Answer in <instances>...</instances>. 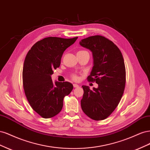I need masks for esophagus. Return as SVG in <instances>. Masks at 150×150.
<instances>
[{
  "mask_svg": "<svg viewBox=\"0 0 150 150\" xmlns=\"http://www.w3.org/2000/svg\"><path fill=\"white\" fill-rule=\"evenodd\" d=\"M73 86H74V88H78L79 87V85L77 84H74Z\"/></svg>",
  "mask_w": 150,
  "mask_h": 150,
  "instance_id": "esophagus-1",
  "label": "esophagus"
}]
</instances>
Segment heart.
<instances>
[{
    "label": "heart",
    "instance_id": "obj_1",
    "mask_svg": "<svg viewBox=\"0 0 150 150\" xmlns=\"http://www.w3.org/2000/svg\"><path fill=\"white\" fill-rule=\"evenodd\" d=\"M85 52L84 51H79L78 52ZM74 79H78V78H77V76H74Z\"/></svg>",
    "mask_w": 150,
    "mask_h": 150
}]
</instances>
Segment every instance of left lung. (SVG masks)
<instances>
[{"label": "left lung", "mask_w": 150, "mask_h": 150, "mask_svg": "<svg viewBox=\"0 0 150 150\" xmlns=\"http://www.w3.org/2000/svg\"><path fill=\"white\" fill-rule=\"evenodd\" d=\"M79 44L93 54V67L88 79L98 84L92 90L88 86H82L81 108L90 118L103 120L115 110L123 94L126 83L124 59L119 48L101 35L82 39Z\"/></svg>", "instance_id": "8db88e82"}]
</instances>
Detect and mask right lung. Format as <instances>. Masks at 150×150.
Listing matches in <instances>:
<instances>
[{
	"label": "right lung",
	"instance_id": "right-lung-1",
	"mask_svg": "<svg viewBox=\"0 0 150 150\" xmlns=\"http://www.w3.org/2000/svg\"><path fill=\"white\" fill-rule=\"evenodd\" d=\"M77 39L44 38L36 42L25 57L22 71L25 94L32 108L44 118L60 112L63 99L73 89L69 82L54 83L51 76L59 67L65 50Z\"/></svg>",
	"mask_w": 150,
	"mask_h": 150
}]
</instances>
